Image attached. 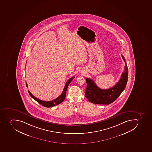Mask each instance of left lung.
<instances>
[{
	"label": "left lung",
	"mask_w": 152,
	"mask_h": 152,
	"mask_svg": "<svg viewBox=\"0 0 152 152\" xmlns=\"http://www.w3.org/2000/svg\"><path fill=\"white\" fill-rule=\"evenodd\" d=\"M126 63L125 59L122 55ZM128 79V66L126 63L125 71L121 75L120 80L115 86L107 89L99 88L93 80L86 78L87 88L85 89V97L90 102L95 104L108 105L120 96L126 87Z\"/></svg>",
	"instance_id": "left-lung-1"
}]
</instances>
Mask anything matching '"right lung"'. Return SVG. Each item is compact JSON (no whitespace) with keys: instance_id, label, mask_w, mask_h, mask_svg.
<instances>
[{"instance_id":"right-lung-1","label":"right lung","mask_w":152,"mask_h":152,"mask_svg":"<svg viewBox=\"0 0 152 152\" xmlns=\"http://www.w3.org/2000/svg\"><path fill=\"white\" fill-rule=\"evenodd\" d=\"M74 78L75 77H73L68 80L66 82V83L65 84V87L64 88L63 92H62V93L61 94V95H60L59 97H57V98L55 99H53V101H47V102L42 101L41 99H39L37 98H36V97L34 96L33 95L31 94V92H30L29 91H28V92H29V94L31 96L32 98H33L34 100H36L37 102L40 103V104L44 106V107H53V106H55V105H57L61 103V102H63V101H64V99L65 98V96H66V92L68 87L69 85L70 84V83H71V82L73 80V78ZM26 87H28V86H27L26 82Z\"/></svg>"}]
</instances>
